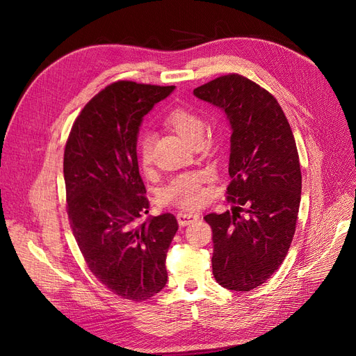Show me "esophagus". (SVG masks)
I'll return each mask as SVG.
<instances>
[{"instance_id": "esophagus-1", "label": "esophagus", "mask_w": 356, "mask_h": 356, "mask_svg": "<svg viewBox=\"0 0 356 356\" xmlns=\"http://www.w3.org/2000/svg\"><path fill=\"white\" fill-rule=\"evenodd\" d=\"M199 218L200 216L197 213H195V212H186V211H183V212L177 213V222H179V225H181V227H186V225H189V223H192V222H196Z\"/></svg>"}]
</instances>
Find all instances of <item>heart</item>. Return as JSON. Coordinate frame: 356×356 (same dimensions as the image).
Here are the masks:
<instances>
[{
    "label": "heart",
    "instance_id": "1",
    "mask_svg": "<svg viewBox=\"0 0 356 356\" xmlns=\"http://www.w3.org/2000/svg\"><path fill=\"white\" fill-rule=\"evenodd\" d=\"M165 124L172 127L186 141L193 143L204 137L207 124L193 109L177 106L165 115ZM138 157L143 167H148L153 160L152 140L143 137L138 143ZM207 199V191L203 188V175L199 172L184 173L175 177L161 189L160 200L164 204H176L184 209L197 208Z\"/></svg>",
    "mask_w": 356,
    "mask_h": 356
}]
</instances>
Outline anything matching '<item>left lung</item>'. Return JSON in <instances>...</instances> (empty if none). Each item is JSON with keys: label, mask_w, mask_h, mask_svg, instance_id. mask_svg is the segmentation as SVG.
<instances>
[{"label": "left lung", "mask_w": 356, "mask_h": 356, "mask_svg": "<svg viewBox=\"0 0 356 356\" xmlns=\"http://www.w3.org/2000/svg\"><path fill=\"white\" fill-rule=\"evenodd\" d=\"M193 93L225 112L232 131L227 192L235 207L204 216L213 232V277L228 290L250 291L283 264L296 231L302 170L294 136L277 99L241 74Z\"/></svg>", "instance_id": "obj_1"}]
</instances>
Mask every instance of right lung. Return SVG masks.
<instances>
[{"mask_svg": "<svg viewBox=\"0 0 356 356\" xmlns=\"http://www.w3.org/2000/svg\"><path fill=\"white\" fill-rule=\"evenodd\" d=\"M175 86L120 81L74 121L63 175L70 228L89 270L112 293L143 302L167 283L165 257L177 232L172 213H148L137 159L144 115Z\"/></svg>", "mask_w": 356, "mask_h": 356, "instance_id": "obj_1", "label": "right lung"}]
</instances>
